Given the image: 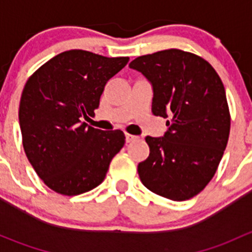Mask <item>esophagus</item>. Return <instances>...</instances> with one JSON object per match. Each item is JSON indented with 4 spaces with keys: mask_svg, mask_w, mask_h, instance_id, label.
<instances>
[{
    "mask_svg": "<svg viewBox=\"0 0 252 252\" xmlns=\"http://www.w3.org/2000/svg\"><path fill=\"white\" fill-rule=\"evenodd\" d=\"M135 140H138V136L131 135V134H126V144H129V142H133V141H135Z\"/></svg>",
    "mask_w": 252,
    "mask_h": 252,
    "instance_id": "esophagus-1",
    "label": "esophagus"
}]
</instances>
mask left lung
I'll use <instances>...</instances> for the list:
<instances>
[{
  "label": "left lung",
  "instance_id": "left-lung-1",
  "mask_svg": "<svg viewBox=\"0 0 252 252\" xmlns=\"http://www.w3.org/2000/svg\"><path fill=\"white\" fill-rule=\"evenodd\" d=\"M129 67L151 81L152 113L168 118L163 138H145L150 155L138 166L140 180L159 196L191 199L211 182L227 147L224 85L207 61L179 48L140 56Z\"/></svg>",
  "mask_w": 252,
  "mask_h": 252
}]
</instances>
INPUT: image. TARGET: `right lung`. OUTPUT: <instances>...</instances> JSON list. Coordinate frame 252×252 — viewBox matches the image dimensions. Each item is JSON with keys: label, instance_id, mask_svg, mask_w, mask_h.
<instances>
[{"label": "right lung", "instance_id": "right-lung-1", "mask_svg": "<svg viewBox=\"0 0 252 252\" xmlns=\"http://www.w3.org/2000/svg\"><path fill=\"white\" fill-rule=\"evenodd\" d=\"M128 61L64 51L25 83L19 103L23 147L36 174L53 191L74 196L93 190L124 146L123 131L100 130L80 119L94 114L107 81Z\"/></svg>", "mask_w": 252, "mask_h": 252}]
</instances>
